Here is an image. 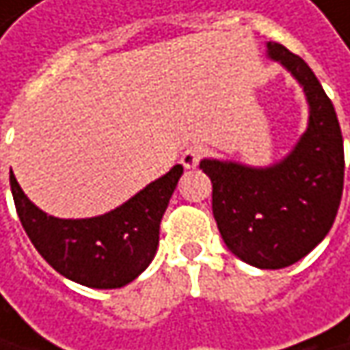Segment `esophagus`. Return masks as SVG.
Returning a JSON list of instances; mask_svg holds the SVG:
<instances>
[{
  "instance_id": "obj_1",
  "label": "esophagus",
  "mask_w": 350,
  "mask_h": 350,
  "mask_svg": "<svg viewBox=\"0 0 350 350\" xmlns=\"http://www.w3.org/2000/svg\"><path fill=\"white\" fill-rule=\"evenodd\" d=\"M202 156H204V148H202V146H190V148L184 150L180 162H182V166H184L186 170H192V168L198 166V162L202 160Z\"/></svg>"
}]
</instances>
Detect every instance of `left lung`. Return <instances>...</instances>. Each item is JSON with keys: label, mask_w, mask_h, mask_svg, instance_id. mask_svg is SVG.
I'll list each match as a JSON object with an SVG mask.
<instances>
[{"label": "left lung", "mask_w": 350, "mask_h": 350, "mask_svg": "<svg viewBox=\"0 0 350 350\" xmlns=\"http://www.w3.org/2000/svg\"><path fill=\"white\" fill-rule=\"evenodd\" d=\"M265 46L304 89L306 131L269 166L204 158L200 168L213 182V215L229 251L253 267L282 269L330 231L342 196L345 150L336 111L312 68L278 42Z\"/></svg>", "instance_id": "left-lung-1"}]
</instances>
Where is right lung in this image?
<instances>
[{"instance_id": "obj_1", "label": "right lung", "mask_w": 350, "mask_h": 350, "mask_svg": "<svg viewBox=\"0 0 350 350\" xmlns=\"http://www.w3.org/2000/svg\"><path fill=\"white\" fill-rule=\"evenodd\" d=\"M184 168L176 164L121 206L91 219H58L24 194L10 176L12 194L24 231L38 253L64 278L97 290L123 288L154 259L160 223Z\"/></svg>"}]
</instances>
